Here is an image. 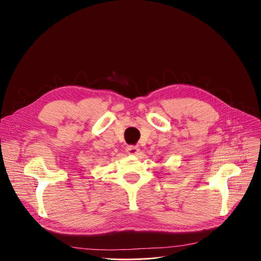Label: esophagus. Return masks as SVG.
Returning <instances> with one entry per match:
<instances>
[{
  "mask_svg": "<svg viewBox=\"0 0 261 261\" xmlns=\"http://www.w3.org/2000/svg\"><path fill=\"white\" fill-rule=\"evenodd\" d=\"M127 152H128V154H131V155H139L141 152V149L137 146H128Z\"/></svg>",
  "mask_w": 261,
  "mask_h": 261,
  "instance_id": "1",
  "label": "esophagus"
}]
</instances>
